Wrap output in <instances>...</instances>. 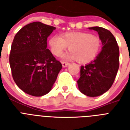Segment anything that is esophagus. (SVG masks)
Returning a JSON list of instances; mask_svg holds the SVG:
<instances>
[{
	"instance_id": "1",
	"label": "esophagus",
	"mask_w": 130,
	"mask_h": 130,
	"mask_svg": "<svg viewBox=\"0 0 130 130\" xmlns=\"http://www.w3.org/2000/svg\"><path fill=\"white\" fill-rule=\"evenodd\" d=\"M61 63H62V65H63V67H67L69 65V63H68V62H64V61H62Z\"/></svg>"
}]
</instances>
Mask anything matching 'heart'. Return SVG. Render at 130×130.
<instances>
[{
    "instance_id": "heart-1",
    "label": "heart",
    "mask_w": 130,
    "mask_h": 130,
    "mask_svg": "<svg viewBox=\"0 0 130 130\" xmlns=\"http://www.w3.org/2000/svg\"><path fill=\"white\" fill-rule=\"evenodd\" d=\"M53 55L59 57L69 47L70 51L64 58L76 59L80 63H88L99 55L102 46L101 39L89 32H67L61 36H55L49 40Z\"/></svg>"
}]
</instances>
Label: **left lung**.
I'll use <instances>...</instances> for the list:
<instances>
[{
	"mask_svg": "<svg viewBox=\"0 0 130 130\" xmlns=\"http://www.w3.org/2000/svg\"><path fill=\"white\" fill-rule=\"evenodd\" d=\"M89 29L98 32L103 48L94 61L81 66L77 85L84 94L95 97L106 92L113 85L119 69V50L115 38L108 29L97 26Z\"/></svg>",
	"mask_w": 130,
	"mask_h": 130,
	"instance_id": "left-lung-1",
	"label": "left lung"
}]
</instances>
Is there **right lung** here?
<instances>
[{"label":"right lung","instance_id":"add662e5","mask_svg":"<svg viewBox=\"0 0 130 130\" xmlns=\"http://www.w3.org/2000/svg\"><path fill=\"white\" fill-rule=\"evenodd\" d=\"M56 27L36 21L25 25L13 39L9 55L12 76L24 92L42 96L51 90L62 65L47 48Z\"/></svg>","mask_w":130,"mask_h":130}]
</instances>
